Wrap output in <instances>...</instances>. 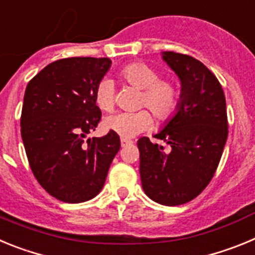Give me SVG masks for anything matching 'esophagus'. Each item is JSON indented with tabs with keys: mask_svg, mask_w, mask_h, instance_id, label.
Listing matches in <instances>:
<instances>
[{
	"mask_svg": "<svg viewBox=\"0 0 255 255\" xmlns=\"http://www.w3.org/2000/svg\"><path fill=\"white\" fill-rule=\"evenodd\" d=\"M130 144H132V140H130V139H126V138H121V145H123V147L130 145Z\"/></svg>",
	"mask_w": 255,
	"mask_h": 255,
	"instance_id": "1",
	"label": "esophagus"
}]
</instances>
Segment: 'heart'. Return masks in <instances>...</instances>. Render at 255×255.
I'll use <instances>...</instances> for the list:
<instances>
[{
  "instance_id": "obj_1",
  "label": "heart",
  "mask_w": 255,
  "mask_h": 255,
  "mask_svg": "<svg viewBox=\"0 0 255 255\" xmlns=\"http://www.w3.org/2000/svg\"><path fill=\"white\" fill-rule=\"evenodd\" d=\"M120 78L131 87L140 89L138 106L147 107L159 121L168 120L179 105V88L168 78H158L153 67L143 62L126 65L120 71ZM96 105L102 111L110 112L115 106V87L112 80L102 79L94 91ZM147 110L136 112H119L105 120L106 129L116 132L123 138H134L150 129L153 117Z\"/></svg>"
}]
</instances>
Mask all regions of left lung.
<instances>
[{"label": "left lung", "mask_w": 255, "mask_h": 255, "mask_svg": "<svg viewBox=\"0 0 255 255\" xmlns=\"http://www.w3.org/2000/svg\"><path fill=\"white\" fill-rule=\"evenodd\" d=\"M162 58L181 82L176 114L155 139L138 140L144 193L163 206H180L197 198L215 175L229 134L226 100L220 82L197 58L162 52Z\"/></svg>", "instance_id": "1"}]
</instances>
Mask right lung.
Listing matches in <instances>:
<instances>
[{"label": "right lung", "mask_w": 255, "mask_h": 255, "mask_svg": "<svg viewBox=\"0 0 255 255\" xmlns=\"http://www.w3.org/2000/svg\"><path fill=\"white\" fill-rule=\"evenodd\" d=\"M110 67L107 57L62 58L26 85L20 119L26 157L42 188L65 203L96 197L120 150L114 131L85 140L101 121L94 91Z\"/></svg>", "instance_id": "add662e5"}]
</instances>
